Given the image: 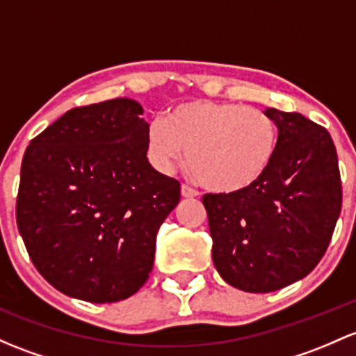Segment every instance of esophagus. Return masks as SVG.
<instances>
[{"label": "esophagus", "mask_w": 356, "mask_h": 356, "mask_svg": "<svg viewBox=\"0 0 356 356\" xmlns=\"http://www.w3.org/2000/svg\"><path fill=\"white\" fill-rule=\"evenodd\" d=\"M181 194H182V197H196L197 196V191H194L193 188H189V186L182 184L181 186Z\"/></svg>", "instance_id": "34e87169"}]
</instances>
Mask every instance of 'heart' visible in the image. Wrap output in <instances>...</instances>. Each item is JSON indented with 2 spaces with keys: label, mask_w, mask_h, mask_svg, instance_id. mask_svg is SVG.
Returning a JSON list of instances; mask_svg holds the SVG:
<instances>
[{
  "label": "heart",
  "mask_w": 356,
  "mask_h": 356,
  "mask_svg": "<svg viewBox=\"0 0 356 356\" xmlns=\"http://www.w3.org/2000/svg\"><path fill=\"white\" fill-rule=\"evenodd\" d=\"M148 149L163 170L188 153L191 174L209 191L235 193L252 186L278 147V126L252 107L191 100L172 107L163 121L149 122Z\"/></svg>",
  "instance_id": "obj_1"
}]
</instances>
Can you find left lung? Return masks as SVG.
<instances>
[{"label":"left lung","instance_id":"left-lung-1","mask_svg":"<svg viewBox=\"0 0 356 356\" xmlns=\"http://www.w3.org/2000/svg\"><path fill=\"white\" fill-rule=\"evenodd\" d=\"M264 112L278 126L268 170L245 189L203 196L216 271L250 293L305 278L326 254L343 201L331 134L298 112Z\"/></svg>","mask_w":356,"mask_h":356}]
</instances>
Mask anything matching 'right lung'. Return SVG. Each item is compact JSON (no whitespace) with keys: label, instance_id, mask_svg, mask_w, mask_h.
Segmentation results:
<instances>
[{"label":"right lung","instance_id":"add662e5","mask_svg":"<svg viewBox=\"0 0 356 356\" xmlns=\"http://www.w3.org/2000/svg\"><path fill=\"white\" fill-rule=\"evenodd\" d=\"M131 99L74 107L22 160L17 225L33 266L68 297L107 304L136 293L181 184L149 165L148 122Z\"/></svg>","mask_w":356,"mask_h":356}]
</instances>
